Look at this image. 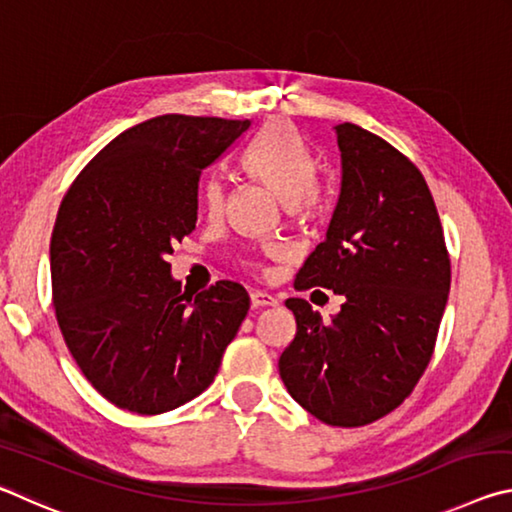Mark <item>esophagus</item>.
<instances>
[{"label": "esophagus", "mask_w": 512, "mask_h": 512, "mask_svg": "<svg viewBox=\"0 0 512 512\" xmlns=\"http://www.w3.org/2000/svg\"><path fill=\"white\" fill-rule=\"evenodd\" d=\"M250 305H253L255 309L275 307L277 305V298L271 296V293H266V291H253V293H250Z\"/></svg>", "instance_id": "1"}]
</instances>
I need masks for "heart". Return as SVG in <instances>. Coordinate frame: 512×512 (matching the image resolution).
I'll return each mask as SVG.
<instances>
[{
	"instance_id": "heart-1",
	"label": "heart",
	"mask_w": 512,
	"mask_h": 512,
	"mask_svg": "<svg viewBox=\"0 0 512 512\" xmlns=\"http://www.w3.org/2000/svg\"><path fill=\"white\" fill-rule=\"evenodd\" d=\"M244 169L273 189L287 201V210L293 216H307L320 205L323 187L318 180V162L296 128L287 124H273L255 137L244 155ZM205 212L219 216L225 205V183L219 176H210L201 189ZM268 257H284V246L268 244ZM253 264V262H250Z\"/></svg>"
}]
</instances>
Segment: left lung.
Returning a JSON list of instances; mask_svg holds the SVG:
<instances>
[{
    "label": "left lung",
    "instance_id": "left-lung-1",
    "mask_svg": "<svg viewBox=\"0 0 512 512\" xmlns=\"http://www.w3.org/2000/svg\"><path fill=\"white\" fill-rule=\"evenodd\" d=\"M341 194L327 237L296 275L298 291L345 302L329 323L289 298L296 336L280 377L302 409L332 427L395 411L427 370L452 282L443 225L420 169L379 135L336 126Z\"/></svg>",
    "mask_w": 512,
    "mask_h": 512
}]
</instances>
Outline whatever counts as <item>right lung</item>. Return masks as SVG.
Listing matches in <instances>:
<instances>
[{
  "label": "right lung",
  "mask_w": 512,
  "mask_h": 512,
  "mask_svg": "<svg viewBox=\"0 0 512 512\" xmlns=\"http://www.w3.org/2000/svg\"><path fill=\"white\" fill-rule=\"evenodd\" d=\"M250 119L162 115L117 135L63 196L51 232V298L85 379L119 409L158 415L201 395L248 316L219 280L196 296L171 277L192 235L203 169Z\"/></svg>",
  "instance_id": "1"
}]
</instances>
